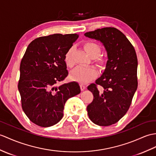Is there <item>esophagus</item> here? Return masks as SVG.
<instances>
[{"label": "esophagus", "instance_id": "34e87169", "mask_svg": "<svg viewBox=\"0 0 156 156\" xmlns=\"http://www.w3.org/2000/svg\"><path fill=\"white\" fill-rule=\"evenodd\" d=\"M85 88H86V86H85L84 85L80 84V89H81L82 91H83V90H85Z\"/></svg>", "mask_w": 156, "mask_h": 156}]
</instances>
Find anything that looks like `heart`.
<instances>
[{
    "instance_id": "heart-1",
    "label": "heart",
    "mask_w": 156,
    "mask_h": 156,
    "mask_svg": "<svg viewBox=\"0 0 156 156\" xmlns=\"http://www.w3.org/2000/svg\"><path fill=\"white\" fill-rule=\"evenodd\" d=\"M84 49L89 55L95 58L98 56L100 53V46L96 42H88L84 44ZM65 63L68 67H72L74 65L73 58H72V49L70 48L65 54L64 56ZM96 62L99 64L104 63V59L102 58H98ZM98 74V72L92 66H78L72 72L71 78L74 81H76L80 84L86 83L92 80Z\"/></svg>"
}]
</instances>
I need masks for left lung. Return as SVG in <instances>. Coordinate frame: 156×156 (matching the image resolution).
Masks as SVG:
<instances>
[{
  "label": "left lung",
  "instance_id": "1",
  "mask_svg": "<svg viewBox=\"0 0 156 156\" xmlns=\"http://www.w3.org/2000/svg\"><path fill=\"white\" fill-rule=\"evenodd\" d=\"M85 37L102 43L108 60L103 74L88 86L94 96L87 106L93 123L108 126L118 122L128 112L137 88V58L135 49L117 28L106 27L88 32ZM102 86L99 90L97 85Z\"/></svg>",
  "mask_w": 156,
  "mask_h": 156
}]
</instances>
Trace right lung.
I'll use <instances>...</instances> for the list:
<instances>
[{
	"instance_id": "add662e5",
	"label": "right lung",
	"mask_w": 156,
	"mask_h": 156,
	"mask_svg": "<svg viewBox=\"0 0 156 156\" xmlns=\"http://www.w3.org/2000/svg\"><path fill=\"white\" fill-rule=\"evenodd\" d=\"M78 37L54 34L36 38L27 47L20 62L18 88L23 110L34 124L41 127L57 124L67 100L80 93L76 82L56 86L68 74L64 56Z\"/></svg>"
}]
</instances>
